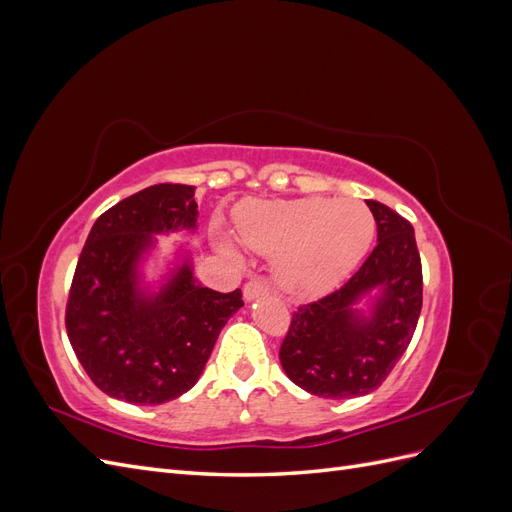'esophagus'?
Returning <instances> with one entry per match:
<instances>
[{"mask_svg":"<svg viewBox=\"0 0 512 512\" xmlns=\"http://www.w3.org/2000/svg\"><path fill=\"white\" fill-rule=\"evenodd\" d=\"M267 292H269V284L265 280H260V277H254V280L245 284L243 297H245V301H252V299L262 297V294H267Z\"/></svg>","mask_w":512,"mask_h":512,"instance_id":"1","label":"esophagus"}]
</instances>
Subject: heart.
<instances>
[{
	"mask_svg": "<svg viewBox=\"0 0 512 512\" xmlns=\"http://www.w3.org/2000/svg\"><path fill=\"white\" fill-rule=\"evenodd\" d=\"M241 241L277 256L280 282L299 294H322L356 267L376 235V220L356 198H292L245 207Z\"/></svg>",
	"mask_w": 512,
	"mask_h": 512,
	"instance_id": "heart-1",
	"label": "heart"
}]
</instances>
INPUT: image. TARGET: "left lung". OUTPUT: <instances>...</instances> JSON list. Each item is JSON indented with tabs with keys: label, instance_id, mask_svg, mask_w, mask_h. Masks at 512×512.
Wrapping results in <instances>:
<instances>
[{
	"label": "left lung",
	"instance_id": "obj_1",
	"mask_svg": "<svg viewBox=\"0 0 512 512\" xmlns=\"http://www.w3.org/2000/svg\"><path fill=\"white\" fill-rule=\"evenodd\" d=\"M378 226V243L350 280L318 301L299 305L280 361L303 391L350 399L376 391L406 352L423 307V267L414 228L378 200H367ZM382 285L385 297L367 323L349 305Z\"/></svg>",
	"mask_w": 512,
	"mask_h": 512
}]
</instances>
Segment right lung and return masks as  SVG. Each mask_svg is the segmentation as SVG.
Wrapping results in <instances>:
<instances>
[{
	"label": "right lung",
	"mask_w": 512,
	"mask_h": 512,
	"mask_svg": "<svg viewBox=\"0 0 512 512\" xmlns=\"http://www.w3.org/2000/svg\"><path fill=\"white\" fill-rule=\"evenodd\" d=\"M194 185L158 183L104 211L79 256L66 303L76 359L100 391L138 406H158L190 391L241 288L198 286L190 267L156 299L134 286V265L153 232L196 228Z\"/></svg>",
	"instance_id": "1"
}]
</instances>
